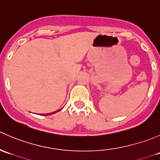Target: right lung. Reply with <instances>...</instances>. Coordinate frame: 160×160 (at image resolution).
I'll return each instance as SVG.
<instances>
[{"label":"right lung","mask_w":160,"mask_h":160,"mask_svg":"<svg viewBox=\"0 0 160 160\" xmlns=\"http://www.w3.org/2000/svg\"><path fill=\"white\" fill-rule=\"evenodd\" d=\"M60 110H58V111H54V112H52V113H50V114H46V115H49V114H55V113L56 112H57V111H59ZM43 115H45V114H43Z\"/></svg>","instance_id":"right-lung-1"}]
</instances>
